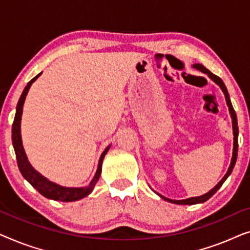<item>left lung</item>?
Masks as SVG:
<instances>
[{
    "mask_svg": "<svg viewBox=\"0 0 250 250\" xmlns=\"http://www.w3.org/2000/svg\"><path fill=\"white\" fill-rule=\"evenodd\" d=\"M194 68H197V69H199L200 71H203V73L207 74L208 76H209L211 80H213L215 83H217L220 85V87L222 88V91H223V93L225 95V100H227V104H228V107H229V110H230V114H231V117H232V127H233V135H234V139H233V153H232V159H231V164H230V167H229L228 169V173L225 174L223 179H222L220 182L217 183V186H215V188H213L209 192H207L206 194H204V196H200V197H194V198H189V199H184V200H172V199H167V198L163 197V196H159L163 198V199H165L167 201H169V203H173V204H179V205H194V204H200V203H205V201L209 199V198L213 196V194L216 193V191L220 189L222 187V184L224 183V181L228 179V176L230 175L232 173V169H233V167L235 165V162H237V156H238V134H239V127H238V122H237V115H235V111L233 107H232V104H231V100H230V97H229V93H228V90L227 87H225V85L223 83V81L221 80L220 77L216 76V75H214L213 73H210L209 70L207 69V68H205L203 64H194L193 66Z\"/></svg>",
    "mask_w": 250,
    "mask_h": 250,
    "instance_id": "left-lung-1",
    "label": "left lung"
}]
</instances>
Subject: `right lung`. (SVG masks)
Segmentation results:
<instances>
[{
    "mask_svg": "<svg viewBox=\"0 0 250 250\" xmlns=\"http://www.w3.org/2000/svg\"><path fill=\"white\" fill-rule=\"evenodd\" d=\"M41 74H39L37 76L34 77L32 81L28 82V84L26 85L25 90L22 91V94L19 99L18 104H17L15 121H13V124H12V145H13V148H15L17 164H18L19 170H20V173L22 174V176L25 177V179L28 181V182L32 184V186L35 188V189L39 191L41 194H42V196L49 198V199L58 200V201L80 200V199H82V198L86 197L87 194H90L92 191H93L94 186L97 184L99 177H100V175H101L102 162H104V155L107 153V151L110 146L105 148L104 151L102 152L100 160H99L97 173H95V175L93 177V180L91 181V183L88 184V187H85V188L60 187V186H58V184L51 182V181L45 179V177L41 175L39 172H36V170L33 168L32 165H30L28 162V159H27L25 150H23V148H22L21 135H20V122H21L22 105H23V102H25L26 95H27V93H28L30 85L33 84V82H35V80H37V77H39Z\"/></svg>",
    "mask_w": 250,
    "mask_h": 250,
    "instance_id": "right-lung-1",
    "label": "right lung"
}]
</instances>
